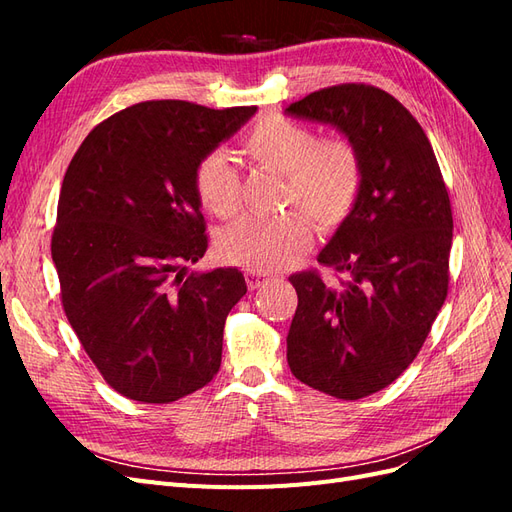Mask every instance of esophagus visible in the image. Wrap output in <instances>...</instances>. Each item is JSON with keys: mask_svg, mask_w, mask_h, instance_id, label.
Here are the masks:
<instances>
[{"mask_svg": "<svg viewBox=\"0 0 512 512\" xmlns=\"http://www.w3.org/2000/svg\"><path fill=\"white\" fill-rule=\"evenodd\" d=\"M245 282H247V288L256 290V288H260V286H265V284L269 282V277L262 275V273H256V271H247V273H245Z\"/></svg>", "mask_w": 512, "mask_h": 512, "instance_id": "esophagus-1", "label": "esophagus"}]
</instances>
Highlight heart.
Wrapping results in <instances>:
<instances>
[{
  "mask_svg": "<svg viewBox=\"0 0 512 512\" xmlns=\"http://www.w3.org/2000/svg\"><path fill=\"white\" fill-rule=\"evenodd\" d=\"M241 151L258 168L284 175V205L301 211H286L273 220L243 218L224 228L218 252L232 265L262 273L286 269L312 245L314 228L308 214L322 232H333L359 203L363 160L348 136L318 138L305 123L269 115L245 134ZM192 181L198 203L215 218L230 220L239 213L243 185L224 153L211 151L200 158Z\"/></svg>",
  "mask_w": 512,
  "mask_h": 512,
  "instance_id": "1",
  "label": "heart"
}]
</instances>
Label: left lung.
Returning a JSON list of instances; mask_svg holds the SVG:
<instances>
[{"label": "left lung", "instance_id": "1", "mask_svg": "<svg viewBox=\"0 0 512 512\" xmlns=\"http://www.w3.org/2000/svg\"><path fill=\"white\" fill-rule=\"evenodd\" d=\"M286 111L331 123L361 151L359 203L318 256L339 284L316 269L288 277L299 305L286 339L294 378L361 399L404 374L444 305L451 198L421 123L386 91L342 83Z\"/></svg>", "mask_w": 512, "mask_h": 512}]
</instances>
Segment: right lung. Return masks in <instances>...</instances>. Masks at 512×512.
<instances>
[{"instance_id": "right-lung-1", "label": "right lung", "mask_w": 512, "mask_h": 512, "mask_svg": "<svg viewBox=\"0 0 512 512\" xmlns=\"http://www.w3.org/2000/svg\"><path fill=\"white\" fill-rule=\"evenodd\" d=\"M256 106L147 100L87 134L61 183L51 254L70 327L106 384L170 404L213 380L239 269L185 273L209 237L194 166Z\"/></svg>"}]
</instances>
